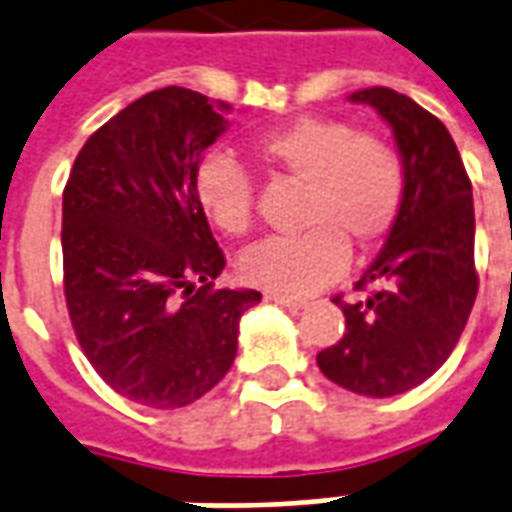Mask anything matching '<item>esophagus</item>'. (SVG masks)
Here are the masks:
<instances>
[{"mask_svg": "<svg viewBox=\"0 0 512 512\" xmlns=\"http://www.w3.org/2000/svg\"><path fill=\"white\" fill-rule=\"evenodd\" d=\"M266 301H271V304H279V306H287V309H304L306 301H301V298H287V295H276V293H268Z\"/></svg>", "mask_w": 512, "mask_h": 512, "instance_id": "1", "label": "esophagus"}]
</instances>
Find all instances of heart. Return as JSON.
Here are the masks:
<instances>
[{"mask_svg": "<svg viewBox=\"0 0 512 512\" xmlns=\"http://www.w3.org/2000/svg\"><path fill=\"white\" fill-rule=\"evenodd\" d=\"M266 168L304 184L298 236L268 238L241 257V276L266 293L301 298L342 274L347 244H380L396 225L407 192L399 151L388 140L328 116H304L255 146ZM200 208L227 236L255 222V184L238 162L208 157L195 176Z\"/></svg>", "mask_w": 512, "mask_h": 512, "instance_id": "heart-1", "label": "heart"}]
</instances>
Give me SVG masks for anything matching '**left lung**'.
<instances>
[{"label":"left lung","instance_id":"left-lung-1","mask_svg":"<svg viewBox=\"0 0 512 512\" xmlns=\"http://www.w3.org/2000/svg\"><path fill=\"white\" fill-rule=\"evenodd\" d=\"M352 102L372 105L391 124L407 192L388 241L342 306L347 331L317 352L320 372L347 391L388 399L429 380L456 347L469 320L475 271L472 184L445 124L407 94L361 89Z\"/></svg>","mask_w":512,"mask_h":512}]
</instances>
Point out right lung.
I'll return each instance as SVG.
<instances>
[{"label": "right lung", "instance_id": "right-lung-1", "mask_svg": "<svg viewBox=\"0 0 512 512\" xmlns=\"http://www.w3.org/2000/svg\"><path fill=\"white\" fill-rule=\"evenodd\" d=\"M227 102L165 86L105 121L62 198L64 298L83 355L124 399L154 410L206 396L236 361L257 290H214L225 268L195 195Z\"/></svg>", "mask_w": 512, "mask_h": 512}]
</instances>
